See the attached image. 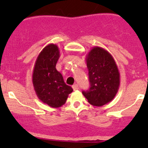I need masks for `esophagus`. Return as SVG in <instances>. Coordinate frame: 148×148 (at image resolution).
<instances>
[{"instance_id":"obj_1","label":"esophagus","mask_w":148,"mask_h":148,"mask_svg":"<svg viewBox=\"0 0 148 148\" xmlns=\"http://www.w3.org/2000/svg\"><path fill=\"white\" fill-rule=\"evenodd\" d=\"M73 89L74 90H78V84H74V85H73Z\"/></svg>"}]
</instances>
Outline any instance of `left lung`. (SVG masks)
<instances>
[{
    "label": "left lung",
    "mask_w": 148,
    "mask_h": 148,
    "mask_svg": "<svg viewBox=\"0 0 148 148\" xmlns=\"http://www.w3.org/2000/svg\"><path fill=\"white\" fill-rule=\"evenodd\" d=\"M89 90L82 93L90 104L101 107L110 102L120 85V73L110 53L100 47H94L86 56Z\"/></svg>",
    "instance_id": "obj_1"
}]
</instances>
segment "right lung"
<instances>
[{
  "instance_id": "right-lung-1",
  "label": "right lung",
  "mask_w": 148,
  "mask_h": 148,
  "mask_svg": "<svg viewBox=\"0 0 148 148\" xmlns=\"http://www.w3.org/2000/svg\"><path fill=\"white\" fill-rule=\"evenodd\" d=\"M59 57L58 46L48 44L39 53L32 73V84L38 98L53 108L64 105L73 90L65 84L62 75L56 70Z\"/></svg>"
}]
</instances>
